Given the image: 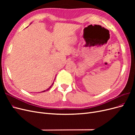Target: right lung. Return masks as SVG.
<instances>
[{
	"label": "right lung",
	"mask_w": 135,
	"mask_h": 135,
	"mask_svg": "<svg viewBox=\"0 0 135 135\" xmlns=\"http://www.w3.org/2000/svg\"><path fill=\"white\" fill-rule=\"evenodd\" d=\"M54 82H53L52 84V85H51V86H50V87H49V88H48V89H46V90H44V91H42V92H45V91H48V90H49V89H50V88H51L52 87V85H53V84H54Z\"/></svg>",
	"instance_id": "obj_1"
}]
</instances>
